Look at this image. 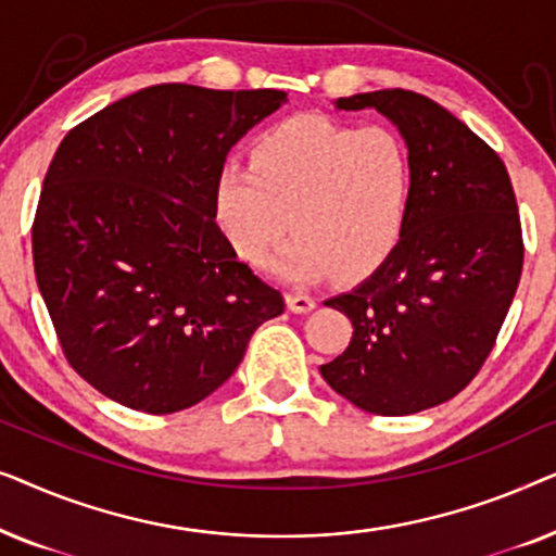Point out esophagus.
Returning a JSON list of instances; mask_svg holds the SVG:
<instances>
[{
    "instance_id": "34e87169",
    "label": "esophagus",
    "mask_w": 556,
    "mask_h": 556,
    "mask_svg": "<svg viewBox=\"0 0 556 556\" xmlns=\"http://www.w3.org/2000/svg\"><path fill=\"white\" fill-rule=\"evenodd\" d=\"M286 303L288 308L293 311V314H308V311L316 308V299L314 295L303 293V291H291L286 295Z\"/></svg>"
}]
</instances>
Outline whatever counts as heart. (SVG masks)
I'll list each match as a JSON object with an SVG mask.
<instances>
[{
    "mask_svg": "<svg viewBox=\"0 0 556 556\" xmlns=\"http://www.w3.org/2000/svg\"><path fill=\"white\" fill-rule=\"evenodd\" d=\"M417 166L390 126H349L293 116L257 134L248 164L227 162L212 189L217 227L240 261L263 265L291 225L276 261L280 276L333 273L359 278L379 268L405 235Z\"/></svg>",
    "mask_w": 556,
    "mask_h": 556,
    "instance_id": "b5f03b06",
    "label": "heart"
}]
</instances>
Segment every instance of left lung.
<instances>
[{"label":"left lung","instance_id":"left-lung-1","mask_svg":"<svg viewBox=\"0 0 556 556\" xmlns=\"http://www.w3.org/2000/svg\"><path fill=\"white\" fill-rule=\"evenodd\" d=\"M337 109H377L415 156V200L390 257L326 306L354 326L321 375L371 415H413L466 390L489 359L519 288L521 219L501 156L430 98L375 90Z\"/></svg>","mask_w":556,"mask_h":556}]
</instances>
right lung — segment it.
<instances>
[{
  "label": "right lung",
  "mask_w": 556,
  "mask_h": 556,
  "mask_svg": "<svg viewBox=\"0 0 556 556\" xmlns=\"http://www.w3.org/2000/svg\"><path fill=\"white\" fill-rule=\"evenodd\" d=\"M283 90L143 88L67 131L33 223L35 278L71 367L118 405L179 413L283 314L215 223L227 151Z\"/></svg>",
  "instance_id": "obj_1"
}]
</instances>
